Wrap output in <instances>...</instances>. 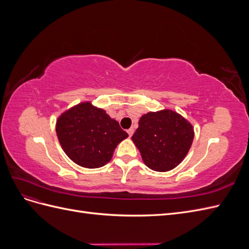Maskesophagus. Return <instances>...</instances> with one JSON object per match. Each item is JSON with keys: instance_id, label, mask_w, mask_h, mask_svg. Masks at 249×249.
I'll return each mask as SVG.
<instances>
[{"instance_id": "34e87169", "label": "esophagus", "mask_w": 249, "mask_h": 249, "mask_svg": "<svg viewBox=\"0 0 249 249\" xmlns=\"http://www.w3.org/2000/svg\"><path fill=\"white\" fill-rule=\"evenodd\" d=\"M127 134H129L130 137H132V135L134 134V129H132V127H131V129L127 130Z\"/></svg>"}]
</instances>
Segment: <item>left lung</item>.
<instances>
[{
    "label": "left lung",
    "instance_id": "left-lung-1",
    "mask_svg": "<svg viewBox=\"0 0 249 249\" xmlns=\"http://www.w3.org/2000/svg\"><path fill=\"white\" fill-rule=\"evenodd\" d=\"M193 138L191 124L171 110L144 114L132 136L146 166L160 172L173 169L184 160Z\"/></svg>",
    "mask_w": 249,
    "mask_h": 249
}]
</instances>
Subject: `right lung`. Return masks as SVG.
Instances as JSON below:
<instances>
[{
	"label": "right lung",
	"instance_id": "add662e5",
	"mask_svg": "<svg viewBox=\"0 0 249 249\" xmlns=\"http://www.w3.org/2000/svg\"><path fill=\"white\" fill-rule=\"evenodd\" d=\"M56 132L65 154L85 168L106 165L118 143L129 136L106 111L90 103L64 112L57 120Z\"/></svg>",
	"mask_w": 249,
	"mask_h": 249
}]
</instances>
